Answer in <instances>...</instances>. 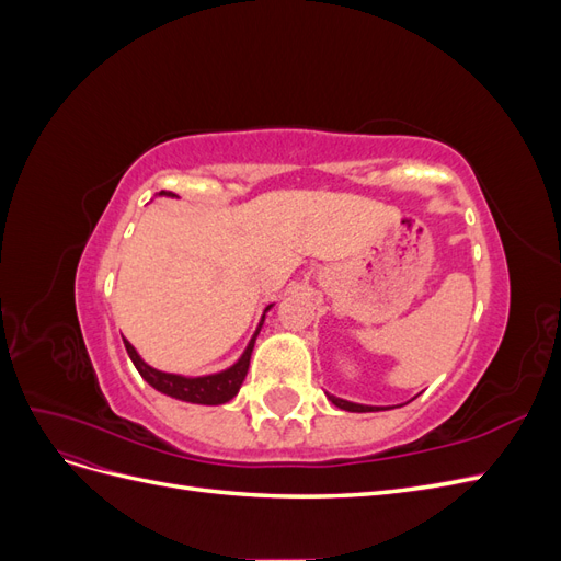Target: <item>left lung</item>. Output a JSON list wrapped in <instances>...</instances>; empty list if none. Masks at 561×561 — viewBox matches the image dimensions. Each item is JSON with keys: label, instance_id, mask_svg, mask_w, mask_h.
I'll return each mask as SVG.
<instances>
[{"label": "left lung", "instance_id": "left-lung-1", "mask_svg": "<svg viewBox=\"0 0 561 561\" xmlns=\"http://www.w3.org/2000/svg\"><path fill=\"white\" fill-rule=\"evenodd\" d=\"M330 402L336 404L339 410H346V412H383V410H393V407H377V404H360V402H351L344 398H336L332 393H328ZM414 400V398H412Z\"/></svg>", "mask_w": 561, "mask_h": 561}]
</instances>
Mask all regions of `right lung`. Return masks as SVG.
<instances>
[{
  "instance_id": "obj_1",
  "label": "right lung",
  "mask_w": 561,
  "mask_h": 561,
  "mask_svg": "<svg viewBox=\"0 0 561 561\" xmlns=\"http://www.w3.org/2000/svg\"><path fill=\"white\" fill-rule=\"evenodd\" d=\"M157 196H175L171 192H159ZM274 307V304H268V307L264 309V316L266 311ZM264 316L260 320L257 330H254V334L250 336V342L245 346V351L241 353V358L236 360L231 367L222 369V371H215V375H203V377H184V375H173V371H161L157 367L147 365L140 353L135 351V346L128 342V339H124V346L130 355V360L135 365V369L140 371V377L151 386L157 388L159 393L163 396H171L175 400H182V402H192V404H225L229 402L236 393L241 390V383L248 375V367H250V355H252V348H254V342H257V334L264 325Z\"/></svg>"
}]
</instances>
